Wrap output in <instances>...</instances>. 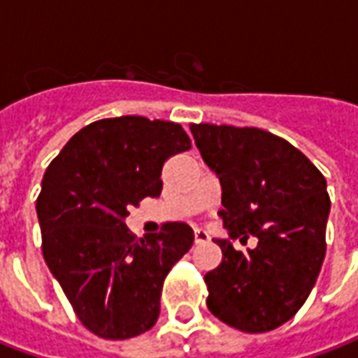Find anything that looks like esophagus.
Returning a JSON list of instances; mask_svg holds the SVG:
<instances>
[{"label":"esophagus","mask_w":358,"mask_h":358,"mask_svg":"<svg viewBox=\"0 0 358 358\" xmlns=\"http://www.w3.org/2000/svg\"><path fill=\"white\" fill-rule=\"evenodd\" d=\"M194 238H195V243H203V241L210 240L209 232H207V230H203V228H195Z\"/></svg>","instance_id":"esophagus-1"}]
</instances>
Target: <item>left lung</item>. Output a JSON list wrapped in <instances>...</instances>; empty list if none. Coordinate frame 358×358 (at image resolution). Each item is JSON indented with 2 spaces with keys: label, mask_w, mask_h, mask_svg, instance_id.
<instances>
[{
  "label": "left lung",
  "mask_w": 358,
  "mask_h": 358,
  "mask_svg": "<svg viewBox=\"0 0 358 358\" xmlns=\"http://www.w3.org/2000/svg\"><path fill=\"white\" fill-rule=\"evenodd\" d=\"M195 145L222 187L230 238L255 236L241 253L215 240L222 263L205 274L207 307L249 334L274 330L307 301L326 255V178L289 141L261 128L192 124Z\"/></svg>",
  "instance_id": "obj_1"
}]
</instances>
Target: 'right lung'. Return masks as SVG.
Segmentation results:
<instances>
[{"mask_svg":"<svg viewBox=\"0 0 358 358\" xmlns=\"http://www.w3.org/2000/svg\"><path fill=\"white\" fill-rule=\"evenodd\" d=\"M189 148L176 122L103 118L74 134L43 174L36 201L43 259L99 338L148 331L164 278L194 245L184 222H169L149 240H136L124 222L130 207L161 195L164 161Z\"/></svg>","mask_w":358,"mask_h":358,"instance_id":"right-lung-1","label":"right lung"}]
</instances>
